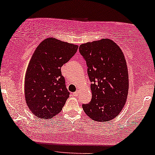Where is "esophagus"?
<instances>
[{"label":"esophagus","instance_id":"1","mask_svg":"<svg viewBox=\"0 0 155 155\" xmlns=\"http://www.w3.org/2000/svg\"><path fill=\"white\" fill-rule=\"evenodd\" d=\"M73 95L75 96V97H76V96H78V95H79V91H75V92H74Z\"/></svg>","mask_w":155,"mask_h":155}]
</instances>
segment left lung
Returning <instances> with one entry per match:
<instances>
[{"label": "left lung", "mask_w": 155, "mask_h": 155, "mask_svg": "<svg viewBox=\"0 0 155 155\" xmlns=\"http://www.w3.org/2000/svg\"><path fill=\"white\" fill-rule=\"evenodd\" d=\"M87 65L92 99L82 104L90 118L108 121L119 114L126 103L129 79L126 60L121 48L110 39L88 42L79 46Z\"/></svg>", "instance_id": "8db88e82"}]
</instances>
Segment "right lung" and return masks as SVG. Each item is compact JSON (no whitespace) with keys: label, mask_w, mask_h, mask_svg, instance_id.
I'll return each instance as SVG.
<instances>
[{"label":"right lung","mask_w":155,"mask_h":155,"mask_svg":"<svg viewBox=\"0 0 155 155\" xmlns=\"http://www.w3.org/2000/svg\"><path fill=\"white\" fill-rule=\"evenodd\" d=\"M77 45L48 38L31 58L25 78V98L37 117L50 119L58 114L69 97L61 68L78 49Z\"/></svg>","instance_id":"obj_1"}]
</instances>
